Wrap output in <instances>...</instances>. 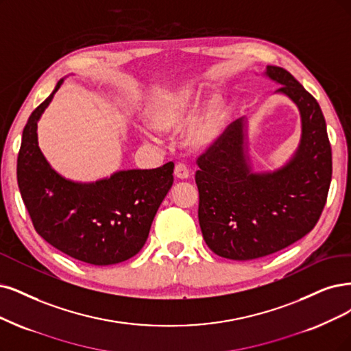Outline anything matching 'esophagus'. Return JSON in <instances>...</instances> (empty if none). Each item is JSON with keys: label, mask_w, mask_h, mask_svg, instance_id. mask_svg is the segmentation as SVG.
<instances>
[{"label": "esophagus", "mask_w": 351, "mask_h": 351, "mask_svg": "<svg viewBox=\"0 0 351 351\" xmlns=\"http://www.w3.org/2000/svg\"><path fill=\"white\" fill-rule=\"evenodd\" d=\"M175 176L178 179H180V180L188 179L189 178V169L185 165H182V163L176 165V167H175Z\"/></svg>", "instance_id": "34e87169"}]
</instances>
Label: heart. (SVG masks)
Returning <instances> with one entry per match:
<instances>
[{"label":"heart","mask_w":351,"mask_h":351,"mask_svg":"<svg viewBox=\"0 0 351 351\" xmlns=\"http://www.w3.org/2000/svg\"><path fill=\"white\" fill-rule=\"evenodd\" d=\"M201 95L189 85L166 88L156 93L145 107L146 124L158 133H172L182 128V141L193 153L210 150L223 133L226 121V102L219 95H213L201 107ZM149 141L158 137L146 133Z\"/></svg>","instance_id":"heart-1"}]
</instances>
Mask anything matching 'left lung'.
I'll use <instances>...</instances> for the list:
<instances>
[{
    "label": "left lung",
    "instance_id": "8db88e82",
    "mask_svg": "<svg viewBox=\"0 0 351 351\" xmlns=\"http://www.w3.org/2000/svg\"><path fill=\"white\" fill-rule=\"evenodd\" d=\"M280 85L301 115V138L283 166L254 172L249 120L231 123L198 159V218L206 245L231 261L276 253L313 230L326 205L332 175L327 124L317 99L283 68L263 73Z\"/></svg>",
    "mask_w": 351,
    "mask_h": 351
}]
</instances>
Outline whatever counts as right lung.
<instances>
[{
	"instance_id": "add662e5",
	"label": "right lung",
	"mask_w": 351,
	"mask_h": 351,
	"mask_svg": "<svg viewBox=\"0 0 351 351\" xmlns=\"http://www.w3.org/2000/svg\"><path fill=\"white\" fill-rule=\"evenodd\" d=\"M63 81L23 130L17 159L21 198L36 231L62 253L95 266L121 263L145 245L153 218L172 188L175 165L119 171L95 182L58 173L38 147L37 123Z\"/></svg>"
}]
</instances>
